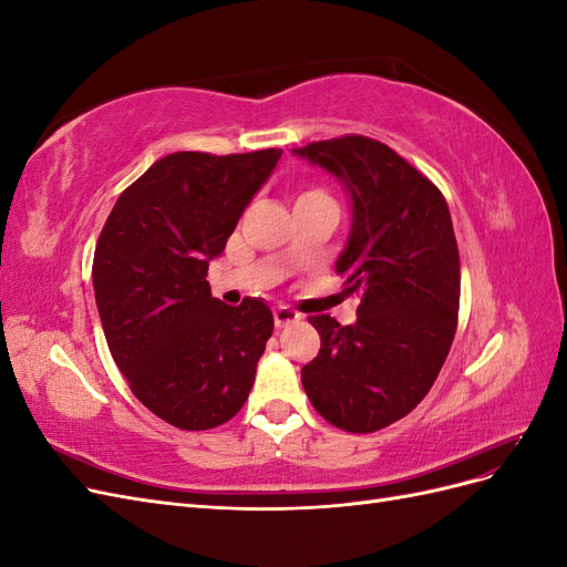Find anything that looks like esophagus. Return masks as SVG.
<instances>
[{
	"label": "esophagus",
	"mask_w": 567,
	"mask_h": 567,
	"mask_svg": "<svg viewBox=\"0 0 567 567\" xmlns=\"http://www.w3.org/2000/svg\"><path fill=\"white\" fill-rule=\"evenodd\" d=\"M300 319L302 317L296 310H290V307H277V310H274V323H277V329H286V326L298 323Z\"/></svg>",
	"instance_id": "34e87169"
}]
</instances>
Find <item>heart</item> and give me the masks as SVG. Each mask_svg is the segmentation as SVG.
<instances>
[{
	"instance_id": "obj_1",
	"label": "heart",
	"mask_w": 567,
	"mask_h": 567,
	"mask_svg": "<svg viewBox=\"0 0 567 567\" xmlns=\"http://www.w3.org/2000/svg\"><path fill=\"white\" fill-rule=\"evenodd\" d=\"M317 198H329L331 200V196L323 192V188H307V192H302L300 196H298V200H317Z\"/></svg>"
}]
</instances>
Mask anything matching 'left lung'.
Here are the masks:
<instances>
[{
  "label": "left lung",
  "instance_id": "1",
  "mask_svg": "<svg viewBox=\"0 0 567 567\" xmlns=\"http://www.w3.org/2000/svg\"><path fill=\"white\" fill-rule=\"evenodd\" d=\"M348 186L352 229L336 262L357 321L310 317L321 350L302 388L331 425L375 433L433 388L456 333L461 265L440 188L390 146L348 134L293 148Z\"/></svg>",
  "mask_w": 567,
  "mask_h": 567
}]
</instances>
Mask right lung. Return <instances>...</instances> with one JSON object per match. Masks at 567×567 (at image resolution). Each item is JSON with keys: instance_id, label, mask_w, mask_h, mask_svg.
Returning <instances> with one entry per match:
<instances>
[{"instance_id": "obj_1", "label": "right lung", "mask_w": 567, "mask_h": 567, "mask_svg": "<svg viewBox=\"0 0 567 567\" xmlns=\"http://www.w3.org/2000/svg\"><path fill=\"white\" fill-rule=\"evenodd\" d=\"M281 158V148L179 151L130 184L96 241L101 326L134 398L182 431L238 414L274 331L271 310L210 293L208 262Z\"/></svg>"}]
</instances>
